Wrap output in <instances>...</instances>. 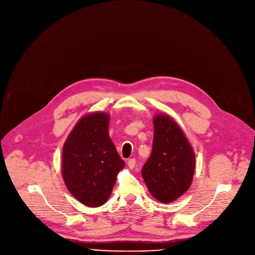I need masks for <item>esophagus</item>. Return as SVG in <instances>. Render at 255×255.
Masks as SVG:
<instances>
[{
	"label": "esophagus",
	"mask_w": 255,
	"mask_h": 255,
	"mask_svg": "<svg viewBox=\"0 0 255 255\" xmlns=\"http://www.w3.org/2000/svg\"><path fill=\"white\" fill-rule=\"evenodd\" d=\"M127 164H128V167H129L130 169H133V168H134V166H135V159H133V158H132V159H129Z\"/></svg>",
	"instance_id": "34e87169"
}]
</instances>
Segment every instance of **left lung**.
Returning <instances> with one entry per match:
<instances>
[{
	"mask_svg": "<svg viewBox=\"0 0 255 255\" xmlns=\"http://www.w3.org/2000/svg\"><path fill=\"white\" fill-rule=\"evenodd\" d=\"M152 154L141 169L150 193L160 203L169 204L191 186L195 154L185 133L168 115L154 116Z\"/></svg>",
	"mask_w": 255,
	"mask_h": 255,
	"instance_id": "left-lung-1",
	"label": "left lung"
}]
</instances>
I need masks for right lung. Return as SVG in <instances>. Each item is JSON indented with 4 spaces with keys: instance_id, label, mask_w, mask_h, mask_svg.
<instances>
[{
    "instance_id": "add662e5",
    "label": "right lung",
    "mask_w": 255,
    "mask_h": 255,
    "mask_svg": "<svg viewBox=\"0 0 255 255\" xmlns=\"http://www.w3.org/2000/svg\"><path fill=\"white\" fill-rule=\"evenodd\" d=\"M110 115L87 114L67 137L62 154V177L79 203L97 208L110 198L118 173L125 166L109 134Z\"/></svg>"
}]
</instances>
